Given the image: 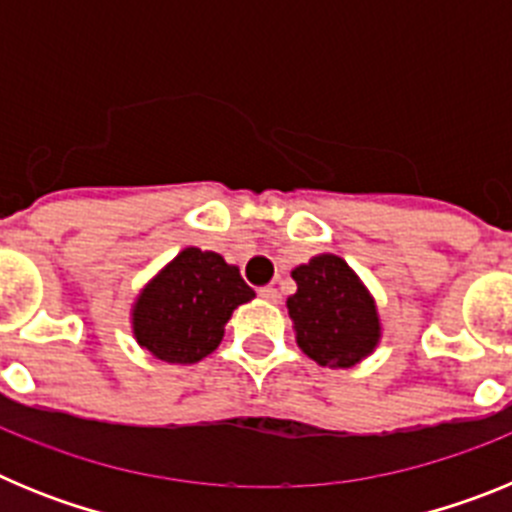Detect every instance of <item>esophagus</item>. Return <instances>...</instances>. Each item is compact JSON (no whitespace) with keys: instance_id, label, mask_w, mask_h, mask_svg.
I'll use <instances>...</instances> for the list:
<instances>
[{"instance_id":"1","label":"esophagus","mask_w":512,"mask_h":512,"mask_svg":"<svg viewBox=\"0 0 512 512\" xmlns=\"http://www.w3.org/2000/svg\"><path fill=\"white\" fill-rule=\"evenodd\" d=\"M259 297H261V300H266V302H274V305H277V302L282 300V295H279V292L274 287H261L259 289Z\"/></svg>"}]
</instances>
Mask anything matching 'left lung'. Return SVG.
<instances>
[{
    "label": "left lung",
    "mask_w": 512,
    "mask_h": 512,
    "mask_svg": "<svg viewBox=\"0 0 512 512\" xmlns=\"http://www.w3.org/2000/svg\"><path fill=\"white\" fill-rule=\"evenodd\" d=\"M297 292L287 300L297 346L320 366L359 364L382 338L377 305L354 269L333 253L312 256L292 271Z\"/></svg>",
    "instance_id": "8db88e82"
}]
</instances>
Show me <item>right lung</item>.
Instances as JSON below:
<instances>
[{"instance_id": "1", "label": "right lung", "mask_w": 512, "mask_h": 512, "mask_svg": "<svg viewBox=\"0 0 512 512\" xmlns=\"http://www.w3.org/2000/svg\"><path fill=\"white\" fill-rule=\"evenodd\" d=\"M238 266L215 251L184 248L143 287L133 305V336L156 359L197 364L223 341L233 310L253 300Z\"/></svg>"}]
</instances>
